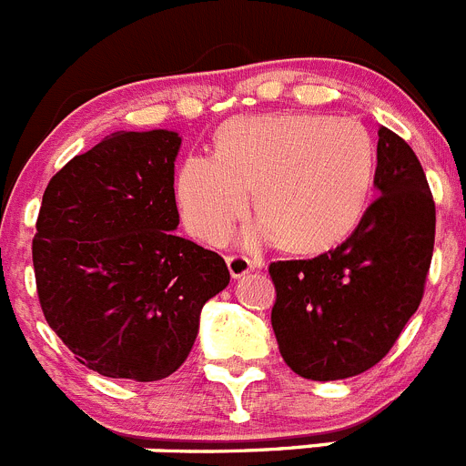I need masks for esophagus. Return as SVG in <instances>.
I'll return each mask as SVG.
<instances>
[{
  "label": "esophagus",
  "instance_id": "obj_1",
  "mask_svg": "<svg viewBox=\"0 0 466 466\" xmlns=\"http://www.w3.org/2000/svg\"><path fill=\"white\" fill-rule=\"evenodd\" d=\"M225 262H228V268L229 273H232V278H243L246 273H250L255 268V264L248 258H243V255H228Z\"/></svg>",
  "mask_w": 466,
  "mask_h": 466
}]
</instances>
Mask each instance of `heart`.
<instances>
[{"instance_id":"1","label":"heart","mask_w":466,"mask_h":466,"mask_svg":"<svg viewBox=\"0 0 466 466\" xmlns=\"http://www.w3.org/2000/svg\"><path fill=\"white\" fill-rule=\"evenodd\" d=\"M375 142L345 116L280 112L220 126L216 154H190L177 174V207L193 237L220 243L250 207L243 232L259 248L282 241L315 255L345 241L363 220L375 181Z\"/></svg>"}]
</instances>
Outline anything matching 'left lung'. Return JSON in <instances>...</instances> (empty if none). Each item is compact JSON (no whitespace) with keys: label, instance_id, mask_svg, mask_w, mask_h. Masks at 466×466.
Instances as JSON below:
<instances>
[{"label":"left lung","instance_id":"obj_1","mask_svg":"<svg viewBox=\"0 0 466 466\" xmlns=\"http://www.w3.org/2000/svg\"><path fill=\"white\" fill-rule=\"evenodd\" d=\"M380 198L347 241L312 259L268 267L271 326L297 375L347 380L380 363L419 310L434 250V199L414 149L380 128Z\"/></svg>","mask_w":466,"mask_h":466}]
</instances>
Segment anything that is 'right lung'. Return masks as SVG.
Returning a JSON list of instances; mask_svg holds the SVG:
<instances>
[{"label":"right lung","instance_id":"add662e5","mask_svg":"<svg viewBox=\"0 0 466 466\" xmlns=\"http://www.w3.org/2000/svg\"><path fill=\"white\" fill-rule=\"evenodd\" d=\"M174 130L107 135L43 193L32 243L41 310L89 370L158 381L186 360L199 312L229 282L225 259L179 225Z\"/></svg>","mask_w":466,"mask_h":466}]
</instances>
